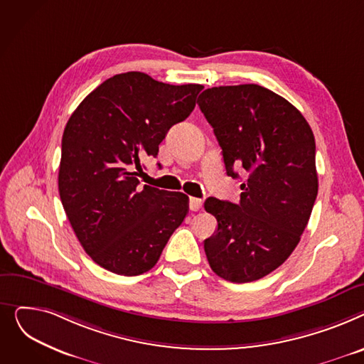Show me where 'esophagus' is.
I'll return each instance as SVG.
<instances>
[{
	"instance_id": "1",
	"label": "esophagus",
	"mask_w": 364,
	"mask_h": 364,
	"mask_svg": "<svg viewBox=\"0 0 364 364\" xmlns=\"http://www.w3.org/2000/svg\"><path fill=\"white\" fill-rule=\"evenodd\" d=\"M201 205H203V201L200 198H194V197L189 198V210L191 211H198L201 208Z\"/></svg>"
}]
</instances>
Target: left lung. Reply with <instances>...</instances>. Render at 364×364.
<instances>
[{
    "label": "left lung",
    "instance_id": "1",
    "mask_svg": "<svg viewBox=\"0 0 364 364\" xmlns=\"http://www.w3.org/2000/svg\"><path fill=\"white\" fill-rule=\"evenodd\" d=\"M198 105L226 175H247L238 204L204 203L218 219L204 241L208 264L233 284L262 279L289 257L309 223L318 188L313 131L289 101L260 85L208 88Z\"/></svg>",
    "mask_w": 364,
    "mask_h": 364
}]
</instances>
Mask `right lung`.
<instances>
[{
    "mask_svg": "<svg viewBox=\"0 0 364 364\" xmlns=\"http://www.w3.org/2000/svg\"><path fill=\"white\" fill-rule=\"evenodd\" d=\"M203 88L120 73L85 98L64 127L61 204L80 245L105 270L136 276L153 269L188 215L185 194L141 188L135 170H142V159L157 157L160 142L194 110Z\"/></svg>",
    "mask_w": 364,
    "mask_h": 364,
    "instance_id": "1",
    "label": "right lung"
}]
</instances>
